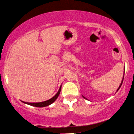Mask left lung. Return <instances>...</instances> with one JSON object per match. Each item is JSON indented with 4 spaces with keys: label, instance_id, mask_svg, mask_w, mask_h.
I'll return each instance as SVG.
<instances>
[{
    "label": "left lung",
    "instance_id": "8db88e82",
    "mask_svg": "<svg viewBox=\"0 0 134 134\" xmlns=\"http://www.w3.org/2000/svg\"><path fill=\"white\" fill-rule=\"evenodd\" d=\"M124 76H123V78H122V82H121V85H119V88H118V90H117V91H118V90H119V88H121V87L122 84V82H123V80H124ZM83 98H85V99H87V98H86L85 97H84V96H83Z\"/></svg>",
    "mask_w": 134,
    "mask_h": 134
}]
</instances>
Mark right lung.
Segmentation results:
<instances>
[{"label":"right lung","instance_id":"1","mask_svg":"<svg viewBox=\"0 0 134 134\" xmlns=\"http://www.w3.org/2000/svg\"><path fill=\"white\" fill-rule=\"evenodd\" d=\"M61 87L60 86V88H59L58 92L55 94V95L54 96H53L52 98H51L50 99H48V100L43 101V102H40V103H26L25 102V101H22L23 103H25V104L31 105V106H35V107H39V108H41V107H45V106H47L49 105H50L51 104H52V103H54L55 101V99H57V97H58L59 94L60 93V90H61Z\"/></svg>","mask_w":134,"mask_h":134}]
</instances>
